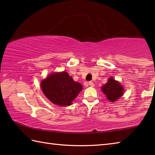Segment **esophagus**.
I'll use <instances>...</instances> for the list:
<instances>
[{
  "label": "esophagus",
  "mask_w": 155,
  "mask_h": 155,
  "mask_svg": "<svg viewBox=\"0 0 155 155\" xmlns=\"http://www.w3.org/2000/svg\"><path fill=\"white\" fill-rule=\"evenodd\" d=\"M89 85L91 86V87H94V83H93V82H91V81H90V82H89Z\"/></svg>",
  "instance_id": "1"
}]
</instances>
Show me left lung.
Instances as JSON below:
<instances>
[{
  "label": "left lung",
  "mask_w": 155,
  "mask_h": 155,
  "mask_svg": "<svg viewBox=\"0 0 155 155\" xmlns=\"http://www.w3.org/2000/svg\"><path fill=\"white\" fill-rule=\"evenodd\" d=\"M101 89L107 99L111 102H116L124 94L123 86L119 81L114 80L112 77L108 78L107 83L102 87Z\"/></svg>",
  "instance_id": "8db88e82"
}]
</instances>
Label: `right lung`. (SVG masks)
Masks as SVG:
<instances>
[{"label":"right lung","mask_w":155,"mask_h":155,"mask_svg":"<svg viewBox=\"0 0 155 155\" xmlns=\"http://www.w3.org/2000/svg\"><path fill=\"white\" fill-rule=\"evenodd\" d=\"M44 95L54 104L70 106L82 91L81 84L75 82L66 72H53L41 81Z\"/></svg>","instance_id":"add662e5"}]
</instances>
